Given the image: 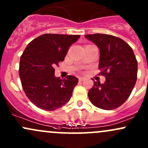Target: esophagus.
I'll use <instances>...</instances> for the list:
<instances>
[{
  "label": "esophagus",
  "instance_id": "esophagus-1",
  "mask_svg": "<svg viewBox=\"0 0 148 148\" xmlns=\"http://www.w3.org/2000/svg\"><path fill=\"white\" fill-rule=\"evenodd\" d=\"M79 82H83V81L85 80V78H84V77H80L79 79Z\"/></svg>",
  "mask_w": 148,
  "mask_h": 148
}]
</instances>
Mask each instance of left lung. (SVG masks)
<instances>
[{
	"label": "left lung",
	"mask_w": 148,
	"mask_h": 148,
	"mask_svg": "<svg viewBox=\"0 0 148 148\" xmlns=\"http://www.w3.org/2000/svg\"><path fill=\"white\" fill-rule=\"evenodd\" d=\"M100 50L98 68L105 75L104 84L94 82L88 91L93 105L103 110L119 108L129 98L137 80L138 62L134 51L124 40L112 35H85Z\"/></svg>",
	"instance_id": "8db88e82"
}]
</instances>
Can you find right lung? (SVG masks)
<instances>
[{"mask_svg":"<svg viewBox=\"0 0 148 148\" xmlns=\"http://www.w3.org/2000/svg\"><path fill=\"white\" fill-rule=\"evenodd\" d=\"M79 35L46 34L29 43L20 58L19 75L30 101L42 110L53 111L70 100L79 79L55 76L54 67L64 60L69 47Z\"/></svg>","mask_w":148,"mask_h":148,"instance_id":"1","label":"right lung"}]
</instances>
